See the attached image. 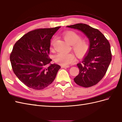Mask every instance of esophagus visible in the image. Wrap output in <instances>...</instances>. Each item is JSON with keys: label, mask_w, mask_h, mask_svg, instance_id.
Returning <instances> with one entry per match:
<instances>
[{"label": "esophagus", "mask_w": 122, "mask_h": 122, "mask_svg": "<svg viewBox=\"0 0 122 122\" xmlns=\"http://www.w3.org/2000/svg\"><path fill=\"white\" fill-rule=\"evenodd\" d=\"M61 67L63 68H69L70 66H62Z\"/></svg>", "instance_id": "34e87169"}]
</instances>
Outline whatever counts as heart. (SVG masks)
I'll return each mask as SVG.
<instances>
[{
	"label": "heart",
	"mask_w": 122,
	"mask_h": 122,
	"mask_svg": "<svg viewBox=\"0 0 122 122\" xmlns=\"http://www.w3.org/2000/svg\"><path fill=\"white\" fill-rule=\"evenodd\" d=\"M63 38L66 42L72 44L76 54L79 56H84L89 49V44L85 40H81V37L76 32L69 31L63 33ZM55 40L53 38L51 42L52 46ZM76 60V56L73 53L60 52L54 56V61L62 66H66L73 63Z\"/></svg>",
	"instance_id": "1"
}]
</instances>
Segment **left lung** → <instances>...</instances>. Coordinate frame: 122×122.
Masks as SVG:
<instances>
[{"label": "left lung", "mask_w": 122, "mask_h": 122, "mask_svg": "<svg viewBox=\"0 0 122 122\" xmlns=\"http://www.w3.org/2000/svg\"><path fill=\"white\" fill-rule=\"evenodd\" d=\"M86 36L90 42L89 50L81 63L77 64L79 73L74 79L76 83L84 87L97 84L107 72L112 60L110 45L99 30L83 24L68 25Z\"/></svg>", "instance_id": "left-lung-1"}]
</instances>
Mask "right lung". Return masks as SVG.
I'll return each mask as SVG.
<instances>
[{
	"label": "right lung",
	"mask_w": 122,
	"mask_h": 122,
	"mask_svg": "<svg viewBox=\"0 0 122 122\" xmlns=\"http://www.w3.org/2000/svg\"><path fill=\"white\" fill-rule=\"evenodd\" d=\"M60 27L36 29L23 36L13 47L10 56L12 68L23 83L34 90L51 84L61 68L50 63V40ZM49 65V66H47Z\"/></svg>",
	"instance_id": "1"
}]
</instances>
